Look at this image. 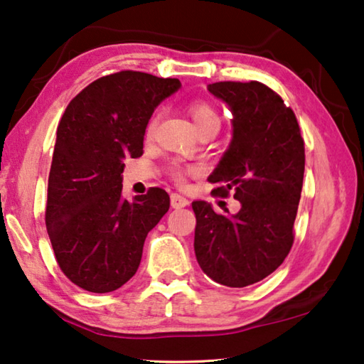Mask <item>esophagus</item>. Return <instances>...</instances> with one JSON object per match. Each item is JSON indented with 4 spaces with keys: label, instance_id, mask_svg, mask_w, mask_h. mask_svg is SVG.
Wrapping results in <instances>:
<instances>
[{
    "label": "esophagus",
    "instance_id": "obj_1",
    "mask_svg": "<svg viewBox=\"0 0 364 364\" xmlns=\"http://www.w3.org/2000/svg\"><path fill=\"white\" fill-rule=\"evenodd\" d=\"M170 202H171V207H173V208H183V207L189 205V200L186 199V197H183L180 194H171Z\"/></svg>",
    "mask_w": 364,
    "mask_h": 364
}]
</instances>
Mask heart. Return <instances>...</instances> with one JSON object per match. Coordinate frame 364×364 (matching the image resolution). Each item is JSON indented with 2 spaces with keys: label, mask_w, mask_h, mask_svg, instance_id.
<instances>
[{
  "label": "heart",
  "mask_w": 364,
  "mask_h": 364,
  "mask_svg": "<svg viewBox=\"0 0 364 364\" xmlns=\"http://www.w3.org/2000/svg\"><path fill=\"white\" fill-rule=\"evenodd\" d=\"M189 114L191 119H193L194 125L197 128V132L202 130V128L207 125H212V123H220L218 114L215 112V109L208 106V104L202 102V101H194L191 102L189 106ZM154 130H156V119H152L146 127V136L151 138L154 134ZM196 170L193 168H181V167H173L170 170V175L178 184H183L186 181V175L188 173H194Z\"/></svg>",
  "instance_id": "obj_1"
}]
</instances>
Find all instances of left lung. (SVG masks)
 Here are the masks:
<instances>
[{
	"label": "left lung",
	"mask_w": 364,
	"mask_h": 364,
	"mask_svg": "<svg viewBox=\"0 0 364 364\" xmlns=\"http://www.w3.org/2000/svg\"><path fill=\"white\" fill-rule=\"evenodd\" d=\"M232 112V139L208 181L215 196L241 202L236 215L193 202L194 252L218 284L245 287L279 267L294 244V221L304 183L305 144L282 97L260 82L207 86Z\"/></svg>",
	"instance_id": "left-lung-1"
}]
</instances>
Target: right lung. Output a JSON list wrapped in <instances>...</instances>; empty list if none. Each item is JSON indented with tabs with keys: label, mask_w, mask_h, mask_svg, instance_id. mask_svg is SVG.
I'll list each match as a JSON object with an SVG mask.
<instances>
[{
	"label": "right lung",
	"mask_w": 364,
	"mask_h": 364,
	"mask_svg": "<svg viewBox=\"0 0 364 364\" xmlns=\"http://www.w3.org/2000/svg\"><path fill=\"white\" fill-rule=\"evenodd\" d=\"M180 86L144 72L110 73L80 91L59 122L46 230L59 268L85 291L106 294L130 281L147 232L168 212L160 188L123 199L122 173L125 159L143 156L154 109Z\"/></svg>",
	"instance_id": "add662e5"
}]
</instances>
